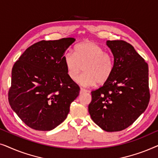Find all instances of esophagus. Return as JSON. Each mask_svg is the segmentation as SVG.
<instances>
[{
    "mask_svg": "<svg viewBox=\"0 0 158 158\" xmlns=\"http://www.w3.org/2000/svg\"><path fill=\"white\" fill-rule=\"evenodd\" d=\"M87 92H88V90L85 89V88H81V91H80V93H81V94H84V93H87Z\"/></svg>",
    "mask_w": 158,
    "mask_h": 158,
    "instance_id": "34e87169",
    "label": "esophagus"
}]
</instances>
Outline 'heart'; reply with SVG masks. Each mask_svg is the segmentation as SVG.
I'll return each mask as SVG.
<instances>
[{
    "instance_id": "heart-1",
    "label": "heart",
    "mask_w": 158,
    "mask_h": 158,
    "mask_svg": "<svg viewBox=\"0 0 158 158\" xmlns=\"http://www.w3.org/2000/svg\"><path fill=\"white\" fill-rule=\"evenodd\" d=\"M63 61L71 80L77 78L83 67L85 73L78 77L77 82L85 87L97 83H106L114 68L113 55L92 42H83L76 45L75 53L67 52L63 56Z\"/></svg>"
}]
</instances>
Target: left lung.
<instances>
[{
    "label": "left lung",
    "instance_id": "1",
    "mask_svg": "<svg viewBox=\"0 0 158 158\" xmlns=\"http://www.w3.org/2000/svg\"><path fill=\"white\" fill-rule=\"evenodd\" d=\"M114 55L111 76L91 91L88 111L92 120L106 131L125 129L145 111L150 98L148 64L132 45L123 40H108Z\"/></svg>",
    "mask_w": 158,
    "mask_h": 158
}]
</instances>
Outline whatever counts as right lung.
<instances>
[{"label": "right lung", "instance_id": "right-lung-1", "mask_svg": "<svg viewBox=\"0 0 158 158\" xmlns=\"http://www.w3.org/2000/svg\"><path fill=\"white\" fill-rule=\"evenodd\" d=\"M74 38L42 40L26 49L12 68L8 102L30 128L50 131L63 122L80 87L63 61Z\"/></svg>", "mask_w": 158, "mask_h": 158}]
</instances>
